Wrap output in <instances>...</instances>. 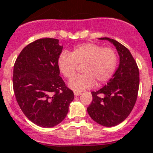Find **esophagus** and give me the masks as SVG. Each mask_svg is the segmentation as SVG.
I'll return each mask as SVG.
<instances>
[{"instance_id": "34e87169", "label": "esophagus", "mask_w": 153, "mask_h": 153, "mask_svg": "<svg viewBox=\"0 0 153 153\" xmlns=\"http://www.w3.org/2000/svg\"><path fill=\"white\" fill-rule=\"evenodd\" d=\"M81 92H79V91H74V94L75 96H79V95H81Z\"/></svg>"}]
</instances>
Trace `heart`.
I'll use <instances>...</instances> for the list:
<instances>
[{"label":"heart","mask_w":153,"mask_h":153,"mask_svg":"<svg viewBox=\"0 0 153 153\" xmlns=\"http://www.w3.org/2000/svg\"><path fill=\"white\" fill-rule=\"evenodd\" d=\"M63 76L71 79L78 65H83L84 74L72 78L68 86L74 91H81L106 82L111 79L117 66V55L114 49L102 48L92 43L77 45L69 54L62 53L57 61Z\"/></svg>","instance_id":"b5f03b06"}]
</instances>
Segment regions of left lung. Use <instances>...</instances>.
Listing matches in <instances>:
<instances>
[{
	"label": "left lung",
	"mask_w": 153,
	"mask_h": 153,
	"mask_svg": "<svg viewBox=\"0 0 153 153\" xmlns=\"http://www.w3.org/2000/svg\"><path fill=\"white\" fill-rule=\"evenodd\" d=\"M116 48L119 55V66L105 86L93 91V100L87 112L94 121L101 126L112 127L125 121L137 101L139 89V70L133 55L126 47L108 37Z\"/></svg>",
	"instance_id": "8db88e82"
}]
</instances>
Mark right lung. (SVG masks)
Instances as JSON below:
<instances>
[{
  "mask_svg": "<svg viewBox=\"0 0 153 153\" xmlns=\"http://www.w3.org/2000/svg\"><path fill=\"white\" fill-rule=\"evenodd\" d=\"M62 46L52 38L25 47L16 60L13 91L25 115L37 126L51 128L66 117L74 93L59 76L57 61Z\"/></svg>",
  "mask_w": 153,
  "mask_h": 153,
  "instance_id": "1",
  "label": "right lung"
}]
</instances>
